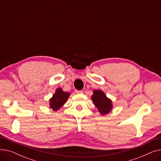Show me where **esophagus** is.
<instances>
[{
  "label": "esophagus",
  "mask_w": 161,
  "mask_h": 161,
  "mask_svg": "<svg viewBox=\"0 0 161 161\" xmlns=\"http://www.w3.org/2000/svg\"><path fill=\"white\" fill-rule=\"evenodd\" d=\"M75 93H76V94H81V93H83V91H79V90H75Z\"/></svg>",
  "instance_id": "34e87169"
}]
</instances>
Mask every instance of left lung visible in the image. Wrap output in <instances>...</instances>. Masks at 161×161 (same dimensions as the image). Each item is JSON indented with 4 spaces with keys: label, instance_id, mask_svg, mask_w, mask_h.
<instances>
[{
    "label": "left lung",
    "instance_id": "left-lung-1",
    "mask_svg": "<svg viewBox=\"0 0 161 161\" xmlns=\"http://www.w3.org/2000/svg\"><path fill=\"white\" fill-rule=\"evenodd\" d=\"M91 99L102 115H106L112 111L113 108L112 101L106 97L103 91L94 90Z\"/></svg>",
    "mask_w": 161,
    "mask_h": 161
}]
</instances>
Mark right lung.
Listing matches in <instances>:
<instances>
[{"instance_id":"obj_1","label":"right lung","mask_w":161,"mask_h":161,"mask_svg":"<svg viewBox=\"0 0 161 161\" xmlns=\"http://www.w3.org/2000/svg\"><path fill=\"white\" fill-rule=\"evenodd\" d=\"M70 95V93L63 91L61 88L57 89L53 97L49 99L50 108H52L55 112L58 111V109H60L66 103Z\"/></svg>"}]
</instances>
